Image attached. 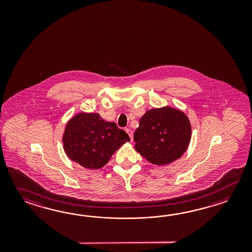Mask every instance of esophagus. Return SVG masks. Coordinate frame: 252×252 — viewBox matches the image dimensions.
Segmentation results:
<instances>
[{"mask_svg": "<svg viewBox=\"0 0 252 252\" xmlns=\"http://www.w3.org/2000/svg\"><path fill=\"white\" fill-rule=\"evenodd\" d=\"M125 130H126V132H127L128 136H129L130 141H132V140H133V132H132V130H131V129H129V128H126Z\"/></svg>", "mask_w": 252, "mask_h": 252, "instance_id": "obj_1", "label": "esophagus"}]
</instances>
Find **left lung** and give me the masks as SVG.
<instances>
[{
	"mask_svg": "<svg viewBox=\"0 0 252 252\" xmlns=\"http://www.w3.org/2000/svg\"><path fill=\"white\" fill-rule=\"evenodd\" d=\"M192 128L188 116L175 108L147 111L134 133L135 150L150 163L163 166L182 157L188 150Z\"/></svg>",
	"mask_w": 252,
	"mask_h": 252,
	"instance_id": "8db88e82",
	"label": "left lung"
}]
</instances>
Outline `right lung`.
<instances>
[{
    "instance_id": "add662e5",
    "label": "right lung",
    "mask_w": 252,
    "mask_h": 252,
    "mask_svg": "<svg viewBox=\"0 0 252 252\" xmlns=\"http://www.w3.org/2000/svg\"><path fill=\"white\" fill-rule=\"evenodd\" d=\"M62 140L71 160L86 168L99 169L121 146L129 141V137L99 113H80L68 121Z\"/></svg>"
}]
</instances>
